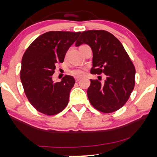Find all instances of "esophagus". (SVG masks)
<instances>
[{"label": "esophagus", "mask_w": 157, "mask_h": 157, "mask_svg": "<svg viewBox=\"0 0 157 157\" xmlns=\"http://www.w3.org/2000/svg\"><path fill=\"white\" fill-rule=\"evenodd\" d=\"M75 81H76V82H78V81L80 80V77H75Z\"/></svg>", "instance_id": "esophagus-1"}]
</instances>
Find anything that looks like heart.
<instances>
[{
  "mask_svg": "<svg viewBox=\"0 0 157 157\" xmlns=\"http://www.w3.org/2000/svg\"><path fill=\"white\" fill-rule=\"evenodd\" d=\"M71 74L74 76H77L80 77L82 75H83L84 74V70L82 68H76V69H74L71 71Z\"/></svg>",
  "mask_w": 157,
  "mask_h": 157,
  "instance_id": "heart-1",
  "label": "heart"
}]
</instances>
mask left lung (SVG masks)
<instances>
[{
    "instance_id": "left-lung-1",
    "label": "left lung",
    "mask_w": 157,
    "mask_h": 157,
    "mask_svg": "<svg viewBox=\"0 0 157 157\" xmlns=\"http://www.w3.org/2000/svg\"><path fill=\"white\" fill-rule=\"evenodd\" d=\"M87 44L93 52L91 74L106 76L104 83L90 80L87 90L89 102L98 111L111 113L125 104L134 88L135 68L120 41L104 30L81 33L76 46Z\"/></svg>"
}]
</instances>
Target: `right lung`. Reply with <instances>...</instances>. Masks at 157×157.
Listing matches in <instances>:
<instances>
[{
	"label": "right lung",
	"mask_w": 157,
	"mask_h": 157,
	"mask_svg": "<svg viewBox=\"0 0 157 157\" xmlns=\"http://www.w3.org/2000/svg\"><path fill=\"white\" fill-rule=\"evenodd\" d=\"M80 32H48L40 35L29 46L21 62V80L29 101L44 114L55 115L68 103L75 82L70 75L54 82L55 65L63 63L65 55Z\"/></svg>",
	"instance_id": "1"
}]
</instances>
